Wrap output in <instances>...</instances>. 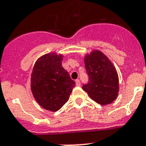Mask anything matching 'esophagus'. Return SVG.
I'll use <instances>...</instances> for the list:
<instances>
[{"instance_id":"34e87169","label":"esophagus","mask_w":146,"mask_h":146,"mask_svg":"<svg viewBox=\"0 0 146 146\" xmlns=\"http://www.w3.org/2000/svg\"><path fill=\"white\" fill-rule=\"evenodd\" d=\"M76 85L78 86V87H79V86L81 85V82L78 79H76Z\"/></svg>"}]
</instances>
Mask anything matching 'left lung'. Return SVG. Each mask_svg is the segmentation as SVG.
Listing matches in <instances>:
<instances>
[{"label":"left lung","mask_w":146,"mask_h":146,"mask_svg":"<svg viewBox=\"0 0 146 146\" xmlns=\"http://www.w3.org/2000/svg\"><path fill=\"white\" fill-rule=\"evenodd\" d=\"M84 64L89 82L83 90L101 105L111 104L117 97L119 78L116 68L103 52L93 50L84 56Z\"/></svg>","instance_id":"8db88e82"}]
</instances>
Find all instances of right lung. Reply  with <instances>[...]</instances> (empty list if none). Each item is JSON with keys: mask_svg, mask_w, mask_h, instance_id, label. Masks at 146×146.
I'll return each mask as SVG.
<instances>
[{"mask_svg": "<svg viewBox=\"0 0 146 146\" xmlns=\"http://www.w3.org/2000/svg\"><path fill=\"white\" fill-rule=\"evenodd\" d=\"M64 56L52 52L38 58L31 74L33 96L45 110L56 111L69 99L75 82L63 68Z\"/></svg>", "mask_w": 146, "mask_h": 146, "instance_id": "obj_1", "label": "right lung"}]
</instances>
